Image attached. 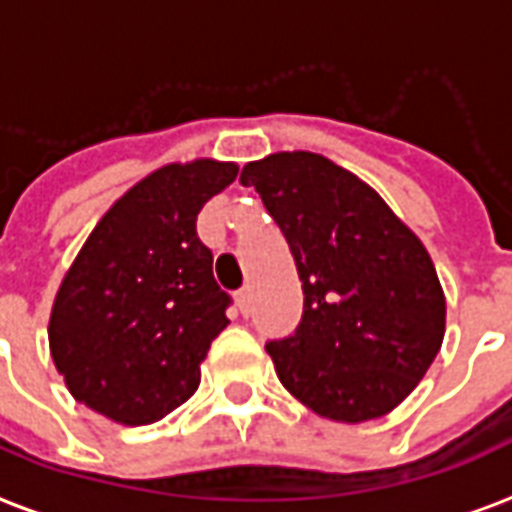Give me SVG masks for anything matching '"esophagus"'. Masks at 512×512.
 <instances>
[{
    "instance_id": "esophagus-1",
    "label": "esophagus",
    "mask_w": 512,
    "mask_h": 512,
    "mask_svg": "<svg viewBox=\"0 0 512 512\" xmlns=\"http://www.w3.org/2000/svg\"><path fill=\"white\" fill-rule=\"evenodd\" d=\"M236 300H239L241 314H249V311H252V292H249V287H241V290L236 292Z\"/></svg>"
}]
</instances>
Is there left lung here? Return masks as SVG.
<instances>
[{
    "mask_svg": "<svg viewBox=\"0 0 512 512\" xmlns=\"http://www.w3.org/2000/svg\"><path fill=\"white\" fill-rule=\"evenodd\" d=\"M282 228L303 284L295 333L268 341L276 376L311 411L360 424L403 403L438 357L446 295L419 236L317 152L241 169Z\"/></svg>",
    "mask_w": 512,
    "mask_h": 512,
    "instance_id": "1",
    "label": "left lung"
}]
</instances>
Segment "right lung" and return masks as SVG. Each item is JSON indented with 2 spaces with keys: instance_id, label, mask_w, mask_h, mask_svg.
<instances>
[{
  "instance_id": "1",
  "label": "right lung",
  "mask_w": 512,
  "mask_h": 512,
  "mask_svg": "<svg viewBox=\"0 0 512 512\" xmlns=\"http://www.w3.org/2000/svg\"><path fill=\"white\" fill-rule=\"evenodd\" d=\"M236 174V163L212 158L169 163L91 230L48 325L50 354L77 403L142 427L193 397L230 306L195 220Z\"/></svg>"
}]
</instances>
